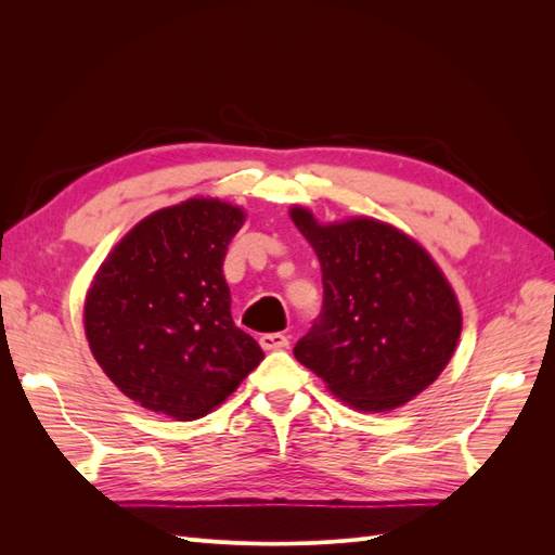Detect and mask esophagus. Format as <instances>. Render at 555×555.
I'll use <instances>...</instances> for the list:
<instances>
[{"instance_id":"34e87169","label":"esophagus","mask_w":555,"mask_h":555,"mask_svg":"<svg viewBox=\"0 0 555 555\" xmlns=\"http://www.w3.org/2000/svg\"><path fill=\"white\" fill-rule=\"evenodd\" d=\"M259 345L266 349V351H271V349H284V347H289V338L284 333H263L261 338H259Z\"/></svg>"}]
</instances>
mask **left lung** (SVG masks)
<instances>
[{"instance_id":"left-lung-1","label":"left lung","mask_w":555,"mask_h":555,"mask_svg":"<svg viewBox=\"0 0 555 555\" xmlns=\"http://www.w3.org/2000/svg\"><path fill=\"white\" fill-rule=\"evenodd\" d=\"M322 263L324 310L294 357L359 412H389L440 377L463 314L442 268L400 229L349 217L322 224L292 206Z\"/></svg>"}]
</instances>
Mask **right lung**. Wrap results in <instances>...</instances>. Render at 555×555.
<instances>
[{"mask_svg": "<svg viewBox=\"0 0 555 555\" xmlns=\"http://www.w3.org/2000/svg\"><path fill=\"white\" fill-rule=\"evenodd\" d=\"M245 210L194 196L133 227L99 266L82 308L92 357L141 408L206 416L261 363L231 319L222 263Z\"/></svg>", "mask_w": 555, "mask_h": 555, "instance_id": "obj_1", "label": "right lung"}]
</instances>
